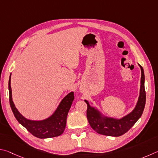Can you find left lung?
Masks as SVG:
<instances>
[{
  "label": "left lung",
  "mask_w": 158,
  "mask_h": 158,
  "mask_svg": "<svg viewBox=\"0 0 158 158\" xmlns=\"http://www.w3.org/2000/svg\"><path fill=\"white\" fill-rule=\"evenodd\" d=\"M139 66L142 73L139 96L135 108L128 114L120 118L107 117L103 114L97 107L91 106L89 101L85 100L87 105V117L88 121L91 127L98 134L111 137H119L128 132L142 116L146 103L145 76L142 66L140 64Z\"/></svg>",
  "instance_id": "8db88e82"
}]
</instances>
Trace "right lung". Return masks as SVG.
<instances>
[{"label":"right lung","mask_w":158,"mask_h":158,"mask_svg":"<svg viewBox=\"0 0 158 158\" xmlns=\"http://www.w3.org/2000/svg\"><path fill=\"white\" fill-rule=\"evenodd\" d=\"M10 85L11 74L8 86L10 93V103L13 114L19 123L26 128L32 135L40 139L57 137L63 133L66 127V117L74 99L73 92L69 93L62 99L55 111L50 117L43 120L35 121L27 119L16 109L12 101V88Z\"/></svg>","instance_id":"1"}]
</instances>
